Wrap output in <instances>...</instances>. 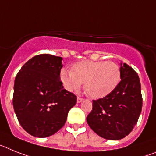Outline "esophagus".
Here are the masks:
<instances>
[{"label": "esophagus", "mask_w": 156, "mask_h": 156, "mask_svg": "<svg viewBox=\"0 0 156 156\" xmlns=\"http://www.w3.org/2000/svg\"><path fill=\"white\" fill-rule=\"evenodd\" d=\"M82 101H83V99L82 98H81V97H77V102L78 103H81Z\"/></svg>", "instance_id": "esophagus-1"}]
</instances>
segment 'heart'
I'll return each instance as SVG.
<instances>
[{"label": "heart", "instance_id": "heart-1", "mask_svg": "<svg viewBox=\"0 0 156 156\" xmlns=\"http://www.w3.org/2000/svg\"><path fill=\"white\" fill-rule=\"evenodd\" d=\"M60 79L69 91L78 88L84 82L89 96L98 99L106 97L117 87L121 71L115 62L83 60L74 63L71 70H62Z\"/></svg>", "mask_w": 156, "mask_h": 156}]
</instances>
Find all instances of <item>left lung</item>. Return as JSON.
Wrapping results in <instances>:
<instances>
[{
	"instance_id": "1",
	"label": "left lung",
	"mask_w": 156,
	"mask_h": 156,
	"mask_svg": "<svg viewBox=\"0 0 156 156\" xmlns=\"http://www.w3.org/2000/svg\"><path fill=\"white\" fill-rule=\"evenodd\" d=\"M121 82L110 94L93 101L86 118L89 127L107 140H120L134 128L142 109L140 82L137 73L126 63L120 67Z\"/></svg>"
}]
</instances>
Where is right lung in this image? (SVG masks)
<instances>
[{"label": "right lung", "instance_id": "1", "mask_svg": "<svg viewBox=\"0 0 156 156\" xmlns=\"http://www.w3.org/2000/svg\"><path fill=\"white\" fill-rule=\"evenodd\" d=\"M63 58L41 54L22 67L15 79L13 108L24 130L47 137L64 126L77 97L63 89L60 81Z\"/></svg>", "mask_w": 156, "mask_h": 156}]
</instances>
